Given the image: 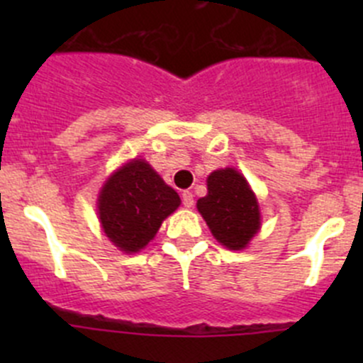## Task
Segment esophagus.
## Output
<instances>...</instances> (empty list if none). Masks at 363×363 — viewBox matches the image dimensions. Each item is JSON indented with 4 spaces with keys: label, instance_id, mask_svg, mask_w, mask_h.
Returning <instances> with one entry per match:
<instances>
[{
    "label": "esophagus",
    "instance_id": "34e87169",
    "mask_svg": "<svg viewBox=\"0 0 363 363\" xmlns=\"http://www.w3.org/2000/svg\"><path fill=\"white\" fill-rule=\"evenodd\" d=\"M182 203H184V207H193V203H195V199H193L191 191L182 193Z\"/></svg>",
    "mask_w": 363,
    "mask_h": 363
}]
</instances>
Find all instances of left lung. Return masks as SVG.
I'll use <instances>...</instances> for the list:
<instances>
[{
  "label": "left lung",
  "mask_w": 363,
  "mask_h": 363,
  "mask_svg": "<svg viewBox=\"0 0 363 363\" xmlns=\"http://www.w3.org/2000/svg\"><path fill=\"white\" fill-rule=\"evenodd\" d=\"M207 196L196 202L212 235L228 250H242L259 228V211L246 179L233 168L212 172Z\"/></svg>",
  "instance_id": "1"
}]
</instances>
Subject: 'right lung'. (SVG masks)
Here are the masks:
<instances>
[{"mask_svg": "<svg viewBox=\"0 0 363 363\" xmlns=\"http://www.w3.org/2000/svg\"><path fill=\"white\" fill-rule=\"evenodd\" d=\"M181 203L177 193L142 160L121 167L98 199L100 221L121 251L137 252L155 239L161 223Z\"/></svg>", "mask_w": 363, "mask_h": 363, "instance_id": "right-lung-1", "label": "right lung"}]
</instances>
